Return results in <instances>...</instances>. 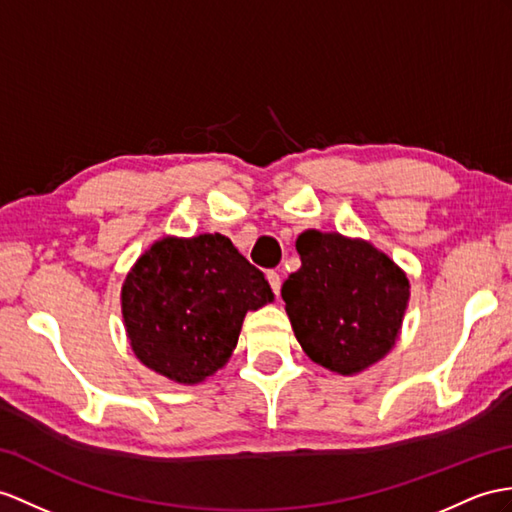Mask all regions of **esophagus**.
I'll return each mask as SVG.
<instances>
[{
    "mask_svg": "<svg viewBox=\"0 0 512 512\" xmlns=\"http://www.w3.org/2000/svg\"><path fill=\"white\" fill-rule=\"evenodd\" d=\"M267 280H269V284H271V291L276 293V295H280V286H282L280 273H278V271H267Z\"/></svg>",
    "mask_w": 512,
    "mask_h": 512,
    "instance_id": "obj_1",
    "label": "esophagus"
}]
</instances>
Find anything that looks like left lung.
I'll use <instances>...</instances> for the list:
<instances>
[{"mask_svg": "<svg viewBox=\"0 0 512 512\" xmlns=\"http://www.w3.org/2000/svg\"><path fill=\"white\" fill-rule=\"evenodd\" d=\"M302 267L282 284L293 332L310 360L354 376L391 352L402 328L406 273L367 241L306 230L295 243Z\"/></svg>", "mask_w": 512, "mask_h": 512, "instance_id": "left-lung-1", "label": "left lung"}]
</instances>
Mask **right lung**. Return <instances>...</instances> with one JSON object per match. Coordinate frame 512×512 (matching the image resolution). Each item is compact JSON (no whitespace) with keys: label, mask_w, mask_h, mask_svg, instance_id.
I'll return each mask as SVG.
<instances>
[{"label":"right lung","mask_w":512,"mask_h":512,"mask_svg":"<svg viewBox=\"0 0 512 512\" xmlns=\"http://www.w3.org/2000/svg\"><path fill=\"white\" fill-rule=\"evenodd\" d=\"M271 299L263 271L228 236H165L130 269L121 313L145 367L178 384H197L228 363L247 310Z\"/></svg>","instance_id":"right-lung-1"}]
</instances>
